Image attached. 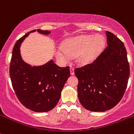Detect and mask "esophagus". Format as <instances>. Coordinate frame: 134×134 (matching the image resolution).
<instances>
[{
	"label": "esophagus",
	"mask_w": 134,
	"mask_h": 134,
	"mask_svg": "<svg viewBox=\"0 0 134 134\" xmlns=\"http://www.w3.org/2000/svg\"><path fill=\"white\" fill-rule=\"evenodd\" d=\"M74 70H75V69H74L73 67H71V68H70V72H71V75H75V72H74Z\"/></svg>",
	"instance_id": "obj_1"
}]
</instances>
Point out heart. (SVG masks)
I'll list each match as a JSON object with an SVG mask.
<instances>
[{
  "label": "heart",
  "mask_w": 134,
  "mask_h": 134,
  "mask_svg": "<svg viewBox=\"0 0 134 134\" xmlns=\"http://www.w3.org/2000/svg\"><path fill=\"white\" fill-rule=\"evenodd\" d=\"M106 40L102 35L82 36L65 40L55 51L56 58L61 62L69 60L71 56L76 55L80 64H87L94 60L103 51Z\"/></svg>",
  "instance_id": "obj_1"
}]
</instances>
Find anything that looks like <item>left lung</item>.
I'll use <instances>...</instances> for the list:
<instances>
[{
	"instance_id": "1",
	"label": "left lung",
	"mask_w": 134,
	"mask_h": 134,
	"mask_svg": "<svg viewBox=\"0 0 134 134\" xmlns=\"http://www.w3.org/2000/svg\"><path fill=\"white\" fill-rule=\"evenodd\" d=\"M106 34L108 45L103 52L93 63L75 69L78 99L91 111H105L115 106L123 97L130 76L124 43L108 31Z\"/></svg>"
}]
</instances>
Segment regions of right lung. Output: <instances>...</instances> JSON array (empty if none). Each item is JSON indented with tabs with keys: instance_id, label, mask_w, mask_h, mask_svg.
Here are the masks:
<instances>
[{
	"instance_id": "add662e5",
	"label": "right lung",
	"mask_w": 134,
	"mask_h": 134,
	"mask_svg": "<svg viewBox=\"0 0 134 134\" xmlns=\"http://www.w3.org/2000/svg\"><path fill=\"white\" fill-rule=\"evenodd\" d=\"M34 30L17 40L13 47L9 75L15 93L21 103L35 112H47L58 102L61 92L70 76L69 67H60L51 59L41 66H31L23 60L21 43ZM39 33L51 32L37 29Z\"/></svg>"
}]
</instances>
